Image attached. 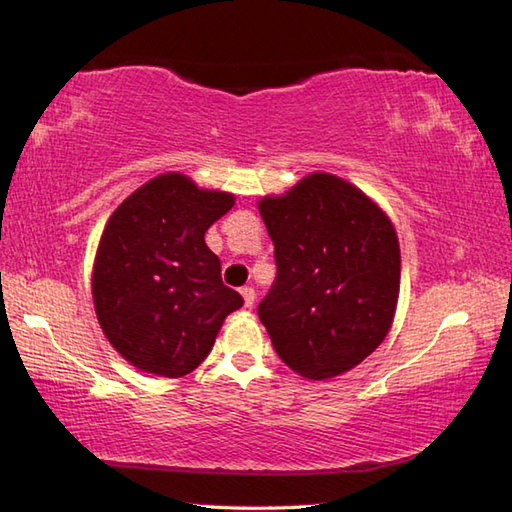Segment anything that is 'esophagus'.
I'll use <instances>...</instances> for the list:
<instances>
[{
	"label": "esophagus",
	"instance_id": "1",
	"mask_svg": "<svg viewBox=\"0 0 512 512\" xmlns=\"http://www.w3.org/2000/svg\"><path fill=\"white\" fill-rule=\"evenodd\" d=\"M239 292H242V297H244V306H246V308H253V303H255V290L250 288V286H244Z\"/></svg>",
	"mask_w": 512,
	"mask_h": 512
}]
</instances>
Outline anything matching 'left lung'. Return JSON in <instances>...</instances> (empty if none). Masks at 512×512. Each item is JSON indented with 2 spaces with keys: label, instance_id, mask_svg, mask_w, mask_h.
Returning a JSON list of instances; mask_svg holds the SVG:
<instances>
[{
  "label": "left lung",
  "instance_id": "1",
  "mask_svg": "<svg viewBox=\"0 0 512 512\" xmlns=\"http://www.w3.org/2000/svg\"><path fill=\"white\" fill-rule=\"evenodd\" d=\"M277 279L257 314L297 374L325 380L385 341L400 292V246L387 213L347 180L310 173L259 200Z\"/></svg>",
  "mask_w": 512,
  "mask_h": 512
}]
</instances>
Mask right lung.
<instances>
[{"label": "right lung", "instance_id": "add662e5", "mask_svg": "<svg viewBox=\"0 0 512 512\" xmlns=\"http://www.w3.org/2000/svg\"><path fill=\"white\" fill-rule=\"evenodd\" d=\"M235 195L162 173L107 220L92 268L96 319L114 350L147 374L180 378L215 343L224 319L244 306L222 284L204 233L233 209Z\"/></svg>", "mask_w": 512, "mask_h": 512}]
</instances>
